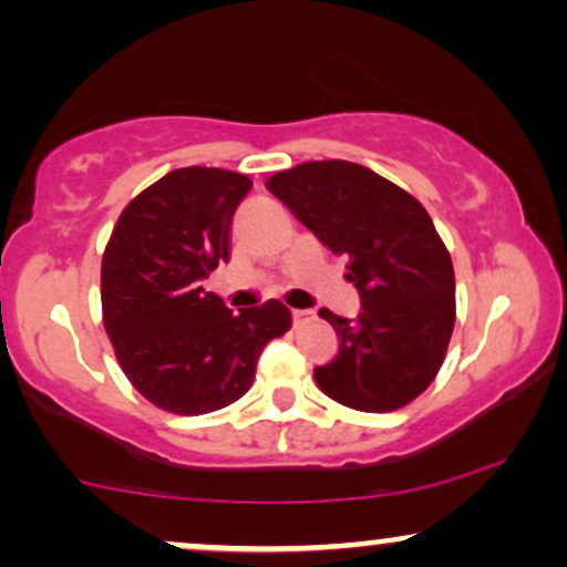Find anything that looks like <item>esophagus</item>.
Here are the masks:
<instances>
[{"instance_id": "obj_1", "label": "esophagus", "mask_w": 567, "mask_h": 567, "mask_svg": "<svg viewBox=\"0 0 567 567\" xmlns=\"http://www.w3.org/2000/svg\"><path fill=\"white\" fill-rule=\"evenodd\" d=\"M311 315H315V311H309V309H292V324H303V322H309L311 320Z\"/></svg>"}]
</instances>
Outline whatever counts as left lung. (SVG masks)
<instances>
[{
  "label": "left lung",
  "instance_id": "obj_1",
  "mask_svg": "<svg viewBox=\"0 0 567 567\" xmlns=\"http://www.w3.org/2000/svg\"><path fill=\"white\" fill-rule=\"evenodd\" d=\"M324 247L349 258L357 317L320 309L336 328V360L315 379L341 405L383 413L415 400L445 360L455 322L453 264L419 199L368 167L303 162L269 178Z\"/></svg>",
  "mask_w": 567,
  "mask_h": 567
}]
</instances>
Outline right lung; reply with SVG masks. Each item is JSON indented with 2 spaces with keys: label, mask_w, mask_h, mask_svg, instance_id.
Listing matches in <instances>:
<instances>
[{
  "label": "right lung",
  "mask_w": 567,
  "mask_h": 567,
  "mask_svg": "<svg viewBox=\"0 0 567 567\" xmlns=\"http://www.w3.org/2000/svg\"><path fill=\"white\" fill-rule=\"evenodd\" d=\"M252 181L218 167H181L141 192L103 252V324L133 386L154 405L199 415L231 405L258 357L290 330L277 298L234 315L205 279L231 258V220Z\"/></svg>",
  "instance_id": "1"
}]
</instances>
